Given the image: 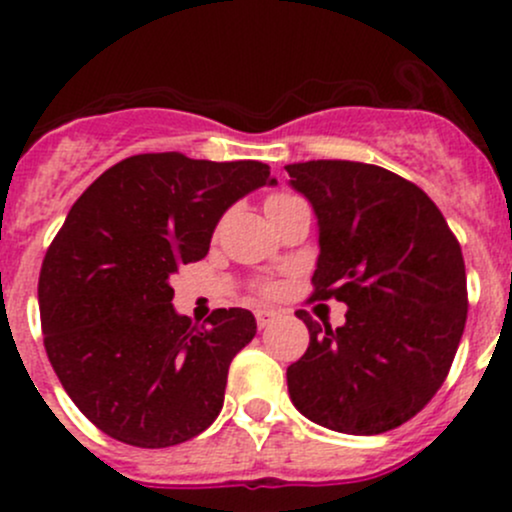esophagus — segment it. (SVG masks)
Instances as JSON below:
<instances>
[{"label":"esophagus","mask_w":512,"mask_h":512,"mask_svg":"<svg viewBox=\"0 0 512 512\" xmlns=\"http://www.w3.org/2000/svg\"><path fill=\"white\" fill-rule=\"evenodd\" d=\"M277 317H280V312H277V309H257V312H255L257 327H260V329L270 327V324L275 322Z\"/></svg>","instance_id":"esophagus-1"}]
</instances>
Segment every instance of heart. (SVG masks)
Here are the masks:
<instances>
[{"mask_svg": "<svg viewBox=\"0 0 512 512\" xmlns=\"http://www.w3.org/2000/svg\"><path fill=\"white\" fill-rule=\"evenodd\" d=\"M292 200H299V198H297V195H289V193H272L270 198L265 200V213H267V218H270V215L275 213V210L285 208V205L292 203ZM257 289H260L262 294H272L277 287L272 285V282H262V285L257 287Z\"/></svg>", "mask_w": 512, "mask_h": 512, "instance_id": "heart-1", "label": "heart"}]
</instances>
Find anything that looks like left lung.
<instances>
[{"label":"left lung","mask_w":512,"mask_h":512,"mask_svg":"<svg viewBox=\"0 0 512 512\" xmlns=\"http://www.w3.org/2000/svg\"><path fill=\"white\" fill-rule=\"evenodd\" d=\"M319 220L314 299H339L347 324L297 317L309 347L287 369L309 421L374 436L414 418L451 371L468 317L466 265L441 210L418 185L354 160L285 165Z\"/></svg>","instance_id":"left-lung-1"}]
</instances>
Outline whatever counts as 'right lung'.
<instances>
[{
    "label": "right lung",
    "instance_id": "1",
    "mask_svg": "<svg viewBox=\"0 0 512 512\" xmlns=\"http://www.w3.org/2000/svg\"><path fill=\"white\" fill-rule=\"evenodd\" d=\"M265 183L275 178L260 160L141 153L69 210L41 262V332L61 386L106 436L178 446L218 418L230 361L257 322L230 307L198 327L175 314L170 277L203 260L225 210Z\"/></svg>",
    "mask_w": 512,
    "mask_h": 512
}]
</instances>
